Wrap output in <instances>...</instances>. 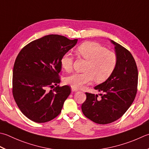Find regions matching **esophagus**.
Listing matches in <instances>:
<instances>
[{
  "instance_id": "34e87169",
  "label": "esophagus",
  "mask_w": 149,
  "mask_h": 149,
  "mask_svg": "<svg viewBox=\"0 0 149 149\" xmlns=\"http://www.w3.org/2000/svg\"><path fill=\"white\" fill-rule=\"evenodd\" d=\"M72 92H77V91H78V90L76 88H72Z\"/></svg>"
}]
</instances>
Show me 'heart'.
I'll list each match as a JSON object with an SVG mask.
<instances>
[{
    "mask_svg": "<svg viewBox=\"0 0 149 149\" xmlns=\"http://www.w3.org/2000/svg\"><path fill=\"white\" fill-rule=\"evenodd\" d=\"M77 54L86 61L84 73H74L65 78V83L74 88H79L94 79L96 83L107 80L114 71L118 57L115 52L94 42H86L77 49ZM61 65L67 72H70L74 66V57L66 52L61 59Z\"/></svg>",
    "mask_w": 149,
    "mask_h": 149,
    "instance_id": "b5f03b06",
    "label": "heart"
}]
</instances>
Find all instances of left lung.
I'll return each instance as SVG.
<instances>
[{
	"instance_id": "8db88e82",
	"label": "left lung",
	"mask_w": 149,
	"mask_h": 149,
	"mask_svg": "<svg viewBox=\"0 0 149 149\" xmlns=\"http://www.w3.org/2000/svg\"><path fill=\"white\" fill-rule=\"evenodd\" d=\"M115 46L117 65L111 75L94 89L98 95L86 92L82 104L83 114L96 123L109 124L118 120L132 104L138 90V71L132 55L127 49L111 40Z\"/></svg>"
}]
</instances>
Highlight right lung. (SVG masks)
<instances>
[{
    "instance_id": "right-lung-1",
    "label": "right lung",
    "mask_w": 149,
    "mask_h": 149,
    "mask_svg": "<svg viewBox=\"0 0 149 149\" xmlns=\"http://www.w3.org/2000/svg\"><path fill=\"white\" fill-rule=\"evenodd\" d=\"M77 42L59 35H48L28 44L17 55L13 70V95L20 111L30 120L45 123L61 113L71 92L69 86L58 85L61 59Z\"/></svg>"
}]
</instances>
